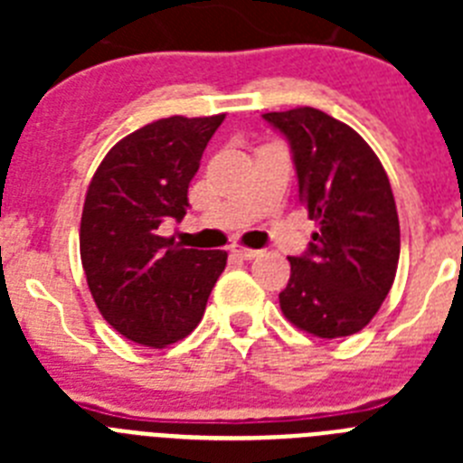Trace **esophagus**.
Wrapping results in <instances>:
<instances>
[{"mask_svg": "<svg viewBox=\"0 0 463 463\" xmlns=\"http://www.w3.org/2000/svg\"><path fill=\"white\" fill-rule=\"evenodd\" d=\"M232 255L241 257V260H255V257H260V250H252V248H245V245L234 243L232 245Z\"/></svg>", "mask_w": 463, "mask_h": 463, "instance_id": "esophagus-1", "label": "esophagus"}]
</instances>
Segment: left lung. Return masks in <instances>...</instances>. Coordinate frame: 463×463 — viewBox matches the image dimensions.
<instances>
[{"mask_svg": "<svg viewBox=\"0 0 463 463\" xmlns=\"http://www.w3.org/2000/svg\"><path fill=\"white\" fill-rule=\"evenodd\" d=\"M285 134L298 199L317 222L301 257H289L282 315L317 338L353 336L373 320L399 267L401 232L390 178L353 127L325 110L264 113Z\"/></svg>", "mask_w": 463, "mask_h": 463, "instance_id": "8db88e82", "label": "left lung"}]
</instances>
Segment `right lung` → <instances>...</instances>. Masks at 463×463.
Masks as SVG:
<instances>
[{
  "mask_svg": "<svg viewBox=\"0 0 463 463\" xmlns=\"http://www.w3.org/2000/svg\"><path fill=\"white\" fill-rule=\"evenodd\" d=\"M222 120L150 122L118 141L90 181L80 218L88 288L104 320L146 347L194 331L227 264V252L181 248L157 232L165 218H185L187 187Z\"/></svg>",
  "mask_w": 463,
  "mask_h": 463,
  "instance_id": "obj_1",
  "label": "right lung"
}]
</instances>
